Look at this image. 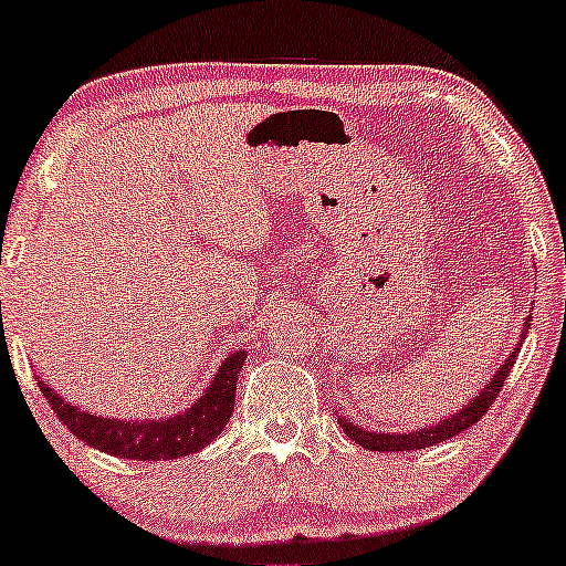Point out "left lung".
<instances>
[{"mask_svg": "<svg viewBox=\"0 0 566 566\" xmlns=\"http://www.w3.org/2000/svg\"><path fill=\"white\" fill-rule=\"evenodd\" d=\"M526 326H528V318H526ZM524 337H526V332H524ZM518 350L521 348H515L513 354L507 356V361H504L502 367H500V373H496L494 378L489 380V386H485L483 391H480V397L472 399V402L467 405V407H461V410L455 412V416L446 418V421L431 423L429 429L405 431V434H378V431L358 429L354 421H345L343 416H337L339 427L345 429V434H348L350 440L356 442V446L367 448V451H394V453H399V451H418V448L437 446V442H442V440H448V437H455V434H461V431H464V429H470L472 423H478L480 418H483L485 412H489V407L494 405L496 397H500L504 380H507L510 367H513V364H515V356H518Z\"/></svg>", "mask_w": 566, "mask_h": 566, "instance_id": "1", "label": "left lung"}]
</instances>
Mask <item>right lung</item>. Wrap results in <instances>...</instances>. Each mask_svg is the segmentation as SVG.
Segmentation results:
<instances>
[{"label":"right lung","mask_w":566,"mask_h":566,"mask_svg":"<svg viewBox=\"0 0 566 566\" xmlns=\"http://www.w3.org/2000/svg\"><path fill=\"white\" fill-rule=\"evenodd\" d=\"M245 356V350L229 356L212 378L208 391L188 407L184 416L164 418V421H115V418L91 416L81 407L56 397L45 380H40V391L51 402L59 421L77 440L96 451L137 461L180 459V455L202 451L229 423L234 412L237 375H240Z\"/></svg>","instance_id":"1"}]
</instances>
